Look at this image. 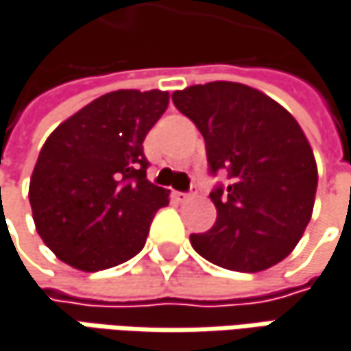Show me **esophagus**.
<instances>
[{"label":"esophagus","instance_id":"1","mask_svg":"<svg viewBox=\"0 0 351 351\" xmlns=\"http://www.w3.org/2000/svg\"><path fill=\"white\" fill-rule=\"evenodd\" d=\"M175 198L178 202H186V200H191L193 198V193H180V191H176Z\"/></svg>","mask_w":351,"mask_h":351}]
</instances>
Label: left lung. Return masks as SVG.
<instances>
[{"label":"left lung","instance_id":"obj_1","mask_svg":"<svg viewBox=\"0 0 351 351\" xmlns=\"http://www.w3.org/2000/svg\"><path fill=\"white\" fill-rule=\"evenodd\" d=\"M173 103L204 136L210 175L228 173V186L210 193L217 222L191 234L193 248L237 272L278 264L304 234L318 186L316 158L298 121L268 95L232 81L175 91Z\"/></svg>","mask_w":351,"mask_h":351}]
</instances>
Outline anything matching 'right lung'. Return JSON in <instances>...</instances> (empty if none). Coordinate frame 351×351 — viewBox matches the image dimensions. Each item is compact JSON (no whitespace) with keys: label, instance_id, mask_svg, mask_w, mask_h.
<instances>
[{"label":"right lung","instance_id":"add662e5","mask_svg":"<svg viewBox=\"0 0 351 351\" xmlns=\"http://www.w3.org/2000/svg\"><path fill=\"white\" fill-rule=\"evenodd\" d=\"M167 107V91L121 89L47 136L29 202L39 237L59 260L97 272L143 250L155 213L169 204V191L147 180L143 141Z\"/></svg>","mask_w":351,"mask_h":351}]
</instances>
